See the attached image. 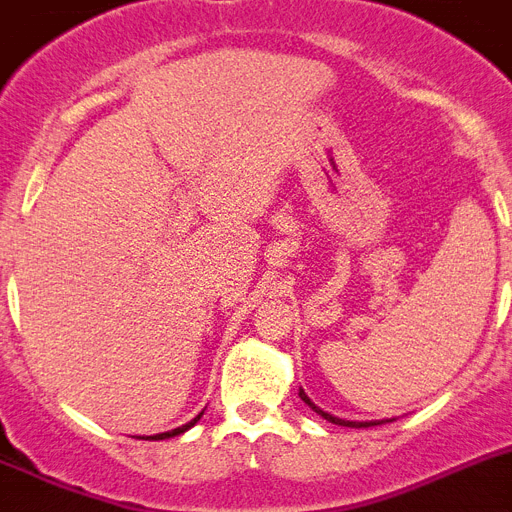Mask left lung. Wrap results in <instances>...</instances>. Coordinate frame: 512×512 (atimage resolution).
I'll list each match as a JSON object with an SVG mask.
<instances>
[{
    "label": "left lung",
    "instance_id": "8db88e82",
    "mask_svg": "<svg viewBox=\"0 0 512 512\" xmlns=\"http://www.w3.org/2000/svg\"><path fill=\"white\" fill-rule=\"evenodd\" d=\"M298 396L305 401V404L310 406V409H313V412L321 414V417L329 419V422H334V425H342V427H373V425H383V422H393V419H375V422H352V419H342V417H334V414H329V412H323L321 406H316V404H313V401L308 399V393H305L303 388H300V391H298Z\"/></svg>",
    "mask_w": 512,
    "mask_h": 512
}]
</instances>
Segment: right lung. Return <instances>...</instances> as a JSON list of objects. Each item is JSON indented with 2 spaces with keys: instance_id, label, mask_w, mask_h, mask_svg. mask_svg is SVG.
I'll return each mask as SVG.
<instances>
[{
  "instance_id": "add662e5",
  "label": "right lung",
  "mask_w": 512,
  "mask_h": 512,
  "mask_svg": "<svg viewBox=\"0 0 512 512\" xmlns=\"http://www.w3.org/2000/svg\"><path fill=\"white\" fill-rule=\"evenodd\" d=\"M202 414H204V412H199V414H196L194 419H191V422H186V425L176 427V430H170V432H157V435H150V438H152V440H165V438H176V435H183V432L191 430V427H194L196 422H199V419H202Z\"/></svg>"
}]
</instances>
